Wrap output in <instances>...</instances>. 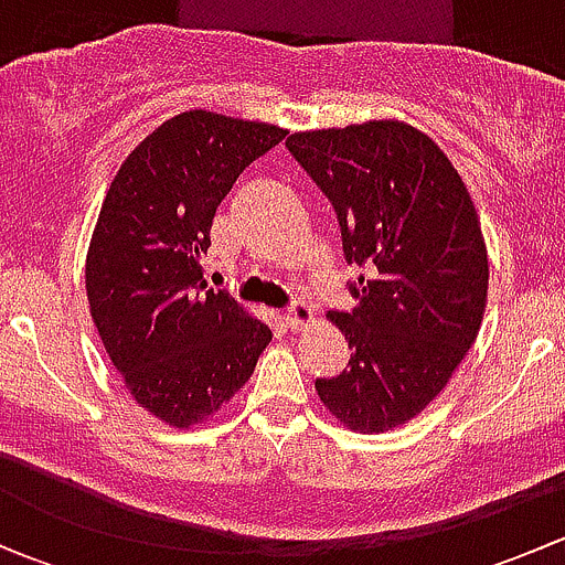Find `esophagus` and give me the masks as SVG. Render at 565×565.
Instances as JSON below:
<instances>
[{
  "label": "esophagus",
  "mask_w": 565,
  "mask_h": 565,
  "mask_svg": "<svg viewBox=\"0 0 565 565\" xmlns=\"http://www.w3.org/2000/svg\"><path fill=\"white\" fill-rule=\"evenodd\" d=\"M287 324L292 330H303V328H309L311 322H315V309H311L309 303H295L292 309L287 311Z\"/></svg>",
  "instance_id": "esophagus-1"
}]
</instances>
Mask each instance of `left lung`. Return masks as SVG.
<instances>
[{"instance_id": "obj_1", "label": "left lung", "mask_w": 565, "mask_h": 565, "mask_svg": "<svg viewBox=\"0 0 565 565\" xmlns=\"http://www.w3.org/2000/svg\"><path fill=\"white\" fill-rule=\"evenodd\" d=\"M287 147L333 202L347 262L366 265L355 309L328 315L352 355L317 380L319 402L361 435L396 429L440 396L481 328L489 259L472 199L402 119L300 130Z\"/></svg>"}]
</instances>
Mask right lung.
I'll use <instances>...</instances> for the list:
<instances>
[{
    "mask_svg": "<svg viewBox=\"0 0 565 565\" xmlns=\"http://www.w3.org/2000/svg\"><path fill=\"white\" fill-rule=\"evenodd\" d=\"M287 130L191 108L158 125L108 185L87 250V300L139 407L174 429L213 418L273 333L202 278L221 199Z\"/></svg>",
    "mask_w": 565,
    "mask_h": 565,
    "instance_id": "obj_1",
    "label": "right lung"
}]
</instances>
